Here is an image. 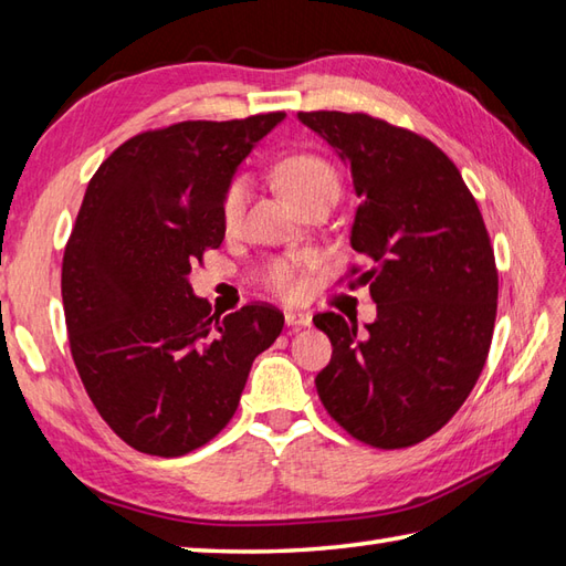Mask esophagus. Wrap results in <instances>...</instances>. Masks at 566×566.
I'll return each instance as SVG.
<instances>
[{"label": "esophagus", "instance_id": "34e87169", "mask_svg": "<svg viewBox=\"0 0 566 566\" xmlns=\"http://www.w3.org/2000/svg\"><path fill=\"white\" fill-rule=\"evenodd\" d=\"M284 321H286V326H292V328H306L314 323V318H311V314H306V311H286Z\"/></svg>", "mask_w": 566, "mask_h": 566}]
</instances>
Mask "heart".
<instances>
[{
	"mask_svg": "<svg viewBox=\"0 0 566 566\" xmlns=\"http://www.w3.org/2000/svg\"><path fill=\"white\" fill-rule=\"evenodd\" d=\"M276 185L286 195L294 207L302 209L304 203L318 197H338V175H335L333 167L316 158V155H292V158L282 160L274 170ZM248 201V182L245 179H235V182L228 187L226 199H223V223L228 228H235L243 219ZM262 284L264 290L290 296L298 290V262L296 260H272L262 272Z\"/></svg>",
	"mask_w": 566,
	"mask_h": 566,
	"instance_id": "heart-1",
	"label": "heart"
}]
</instances>
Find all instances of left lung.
<instances>
[{"label": "left lung", "instance_id": "obj_1", "mask_svg": "<svg viewBox=\"0 0 566 566\" xmlns=\"http://www.w3.org/2000/svg\"><path fill=\"white\" fill-rule=\"evenodd\" d=\"M298 122L350 167V245L371 262L359 282L377 304L365 333L357 318L314 316L333 345L318 396L353 438L408 448L448 423L486 363L499 274L482 211L423 136L367 114L302 112Z\"/></svg>", "mask_w": 566, "mask_h": 566}]
</instances>
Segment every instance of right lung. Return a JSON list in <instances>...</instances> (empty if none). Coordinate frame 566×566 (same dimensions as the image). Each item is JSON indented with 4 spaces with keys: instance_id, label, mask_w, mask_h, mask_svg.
Masks as SVG:
<instances>
[{
    "instance_id": "right-lung-1",
    "label": "right lung",
    "mask_w": 566,
    "mask_h": 566,
    "mask_svg": "<svg viewBox=\"0 0 566 566\" xmlns=\"http://www.w3.org/2000/svg\"><path fill=\"white\" fill-rule=\"evenodd\" d=\"M284 116L148 130L84 191L63 258L70 350L94 408L138 452L179 457L219 436L252 359L282 333L268 304L211 314L189 272L223 243L238 165Z\"/></svg>"
}]
</instances>
